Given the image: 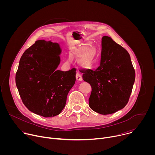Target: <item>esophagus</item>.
Wrapping results in <instances>:
<instances>
[{"instance_id":"34e87169","label":"esophagus","mask_w":155,"mask_h":155,"mask_svg":"<svg viewBox=\"0 0 155 155\" xmlns=\"http://www.w3.org/2000/svg\"><path fill=\"white\" fill-rule=\"evenodd\" d=\"M76 78H77V80L78 81H82V80H83L81 74H79L78 72H77V73L76 74Z\"/></svg>"}]
</instances>
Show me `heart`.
Here are the masks:
<instances>
[{"mask_svg": "<svg viewBox=\"0 0 155 155\" xmlns=\"http://www.w3.org/2000/svg\"><path fill=\"white\" fill-rule=\"evenodd\" d=\"M97 56V53L93 50H87L81 57V62L82 65L86 68L91 67L93 61L95 60ZM71 59V56H69V60Z\"/></svg>", "mask_w": 155, "mask_h": 155, "instance_id": "heart-1", "label": "heart"}]
</instances>
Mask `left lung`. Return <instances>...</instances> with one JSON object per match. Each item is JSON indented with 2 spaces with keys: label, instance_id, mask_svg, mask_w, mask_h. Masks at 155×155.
I'll return each instance as SVG.
<instances>
[{
  "label": "left lung",
  "instance_id": "obj_1",
  "mask_svg": "<svg viewBox=\"0 0 155 155\" xmlns=\"http://www.w3.org/2000/svg\"><path fill=\"white\" fill-rule=\"evenodd\" d=\"M92 91L89 105L102 115L115 113L129 101L136 74L128 52L108 36L102 38L101 64L94 71L82 70Z\"/></svg>",
  "mask_w": 155,
  "mask_h": 155
}]
</instances>
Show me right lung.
<instances>
[{
  "instance_id": "right-lung-1",
  "label": "right lung",
  "mask_w": 155,
  "mask_h": 155,
  "mask_svg": "<svg viewBox=\"0 0 155 155\" xmlns=\"http://www.w3.org/2000/svg\"><path fill=\"white\" fill-rule=\"evenodd\" d=\"M58 43L37 40L22 55L15 77L19 96L31 112L43 117L59 115L76 80V69L61 71Z\"/></svg>"
}]
</instances>
